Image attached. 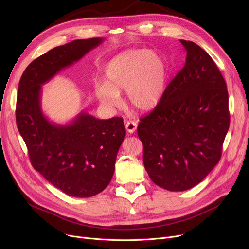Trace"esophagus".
Instances as JSON below:
<instances>
[{
  "instance_id": "obj_1",
  "label": "esophagus",
  "mask_w": 249,
  "mask_h": 249,
  "mask_svg": "<svg viewBox=\"0 0 249 249\" xmlns=\"http://www.w3.org/2000/svg\"><path fill=\"white\" fill-rule=\"evenodd\" d=\"M125 126H126V130L129 133H134L135 130L137 129V123L135 121H128Z\"/></svg>"
}]
</instances>
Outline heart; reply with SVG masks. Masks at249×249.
<instances>
[{
    "label": "heart",
    "mask_w": 249,
    "mask_h": 249,
    "mask_svg": "<svg viewBox=\"0 0 249 249\" xmlns=\"http://www.w3.org/2000/svg\"><path fill=\"white\" fill-rule=\"evenodd\" d=\"M167 76L162 57L150 50H127L115 56L105 68V84L96 88L99 101L108 107L120 104L119 94L135 111L147 112L158 105L164 93Z\"/></svg>",
    "instance_id": "obj_1"
}]
</instances>
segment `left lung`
Here are the masks:
<instances>
[{"label":"left lung","instance_id":"left-lung-1","mask_svg":"<svg viewBox=\"0 0 249 249\" xmlns=\"http://www.w3.org/2000/svg\"><path fill=\"white\" fill-rule=\"evenodd\" d=\"M179 41L184 68L137 128L149 178L172 192L197 186L212 171L230 124L227 86L216 63L199 45Z\"/></svg>","mask_w":249,"mask_h":249}]
</instances>
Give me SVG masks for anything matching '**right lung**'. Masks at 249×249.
Segmentation results:
<instances>
[{
    "instance_id": "obj_1",
    "label": "right lung",
    "mask_w": 249,
    "mask_h": 249,
    "mask_svg": "<svg viewBox=\"0 0 249 249\" xmlns=\"http://www.w3.org/2000/svg\"><path fill=\"white\" fill-rule=\"evenodd\" d=\"M103 38L78 39L33 60L21 76L16 122L30 161L51 185L71 197L89 198L112 179L126 135L121 117L100 120L82 111L71 123L49 121L41 109V86L98 47Z\"/></svg>"
}]
</instances>
